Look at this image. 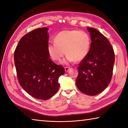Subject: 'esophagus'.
<instances>
[{
	"mask_svg": "<svg viewBox=\"0 0 128 128\" xmlns=\"http://www.w3.org/2000/svg\"><path fill=\"white\" fill-rule=\"evenodd\" d=\"M64 68H65V72H68L70 70V68L68 67V66H66Z\"/></svg>",
	"mask_w": 128,
	"mask_h": 128,
	"instance_id": "34e87169",
	"label": "esophagus"
}]
</instances>
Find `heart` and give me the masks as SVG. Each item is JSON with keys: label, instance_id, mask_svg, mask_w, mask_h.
<instances>
[{"label": "heart", "instance_id": "obj_1", "mask_svg": "<svg viewBox=\"0 0 128 128\" xmlns=\"http://www.w3.org/2000/svg\"><path fill=\"white\" fill-rule=\"evenodd\" d=\"M54 41L48 45V53L54 61L59 60L66 53V58L61 62L63 64L82 60L88 55L91 43L88 32L75 30L59 32L54 38Z\"/></svg>", "mask_w": 128, "mask_h": 128}]
</instances>
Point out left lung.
<instances>
[{"mask_svg": "<svg viewBox=\"0 0 128 128\" xmlns=\"http://www.w3.org/2000/svg\"><path fill=\"white\" fill-rule=\"evenodd\" d=\"M90 34V50L78 65L76 85L82 93L95 96L104 91L112 79L115 55L107 38L97 30L88 28Z\"/></svg>", "mask_w": 128, "mask_h": 128, "instance_id": "obj_1", "label": "left lung"}]
</instances>
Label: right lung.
<instances>
[{"label":"right lung","instance_id":"1","mask_svg":"<svg viewBox=\"0 0 128 128\" xmlns=\"http://www.w3.org/2000/svg\"><path fill=\"white\" fill-rule=\"evenodd\" d=\"M47 28L34 30L21 38L14 52V62L18 82L36 98L46 100L59 88L58 78L65 69L52 60L48 53Z\"/></svg>","mask_w":128,"mask_h":128}]
</instances>
